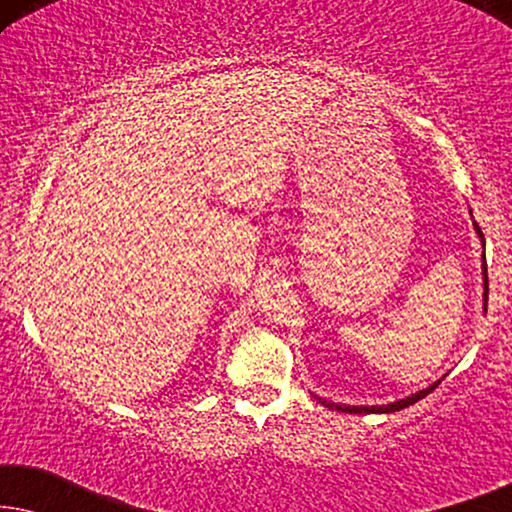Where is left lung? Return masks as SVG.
Wrapping results in <instances>:
<instances>
[{
  "instance_id": "obj_1",
  "label": "left lung",
  "mask_w": 512,
  "mask_h": 512,
  "mask_svg": "<svg viewBox=\"0 0 512 512\" xmlns=\"http://www.w3.org/2000/svg\"><path fill=\"white\" fill-rule=\"evenodd\" d=\"M473 226H475V233L480 235L482 247H485V237H482V230H480V226H478V223H473ZM482 277H485V312H487V293H489V282H487V261H485V254H482ZM438 384H440V380H438V382H433L431 387H426V389H422V391H417V394H412V396H408V398H401V401L387 403V405H342V403L326 401V398H319V403H321V405H326V408H331V410H338V412H354V415H363V412H396V410L408 408V405H412V403L422 401V398H424V396H429L431 391L438 387Z\"/></svg>"
}]
</instances>
